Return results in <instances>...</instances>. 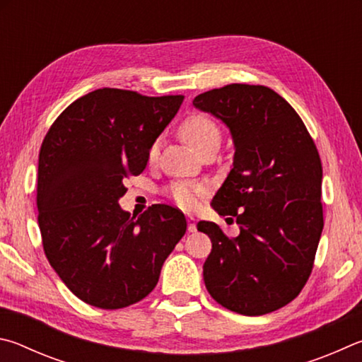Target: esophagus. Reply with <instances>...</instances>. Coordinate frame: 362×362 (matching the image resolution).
Returning a JSON list of instances; mask_svg holds the SVG:
<instances>
[{
	"mask_svg": "<svg viewBox=\"0 0 362 362\" xmlns=\"http://www.w3.org/2000/svg\"><path fill=\"white\" fill-rule=\"evenodd\" d=\"M187 230L189 232L197 230V221H195L194 216H187Z\"/></svg>",
	"mask_w": 362,
	"mask_h": 362,
	"instance_id": "1",
	"label": "esophagus"
}]
</instances>
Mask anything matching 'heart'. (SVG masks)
<instances>
[{"mask_svg":"<svg viewBox=\"0 0 362 362\" xmlns=\"http://www.w3.org/2000/svg\"><path fill=\"white\" fill-rule=\"evenodd\" d=\"M180 133L181 136L185 138V141L194 148L197 152L205 148L206 144L211 141H219V129L214 120L206 116V114L195 112L192 116L186 117L180 125ZM158 151V143H152L148 151L149 160H154L157 157ZM208 191L205 185H200V182H189V181H180L171 185L168 189L170 199L175 202L177 206L181 208H194L197 205L199 199Z\"/></svg>","mask_w":362,"mask_h":362,"instance_id":"b5f03b06","label":"heart"}]
</instances>
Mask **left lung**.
I'll list each match as a JSON object with an SVG mask.
<instances>
[{
  "mask_svg": "<svg viewBox=\"0 0 362 362\" xmlns=\"http://www.w3.org/2000/svg\"><path fill=\"white\" fill-rule=\"evenodd\" d=\"M194 106L223 120L235 143L233 167L211 205L235 216L240 235L210 221L197 224L213 243L205 286L230 312L272 313L299 296L313 270L325 226L318 149L294 107L265 86L213 88Z\"/></svg>",
  "mask_w": 362,
  "mask_h": 362,
  "instance_id": "obj_1",
  "label": "left lung"
}]
</instances>
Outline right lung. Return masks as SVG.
Masks as SVG:
<instances>
[{
  "instance_id": "obj_1",
  "label": "right lung",
  "mask_w": 362,
  "mask_h": 362,
  "mask_svg": "<svg viewBox=\"0 0 362 362\" xmlns=\"http://www.w3.org/2000/svg\"><path fill=\"white\" fill-rule=\"evenodd\" d=\"M182 100L98 88L73 101L42 139L36 195L42 248L88 305L117 310L143 300L186 233L175 206L157 204L132 218L117 204Z\"/></svg>"
}]
</instances>
